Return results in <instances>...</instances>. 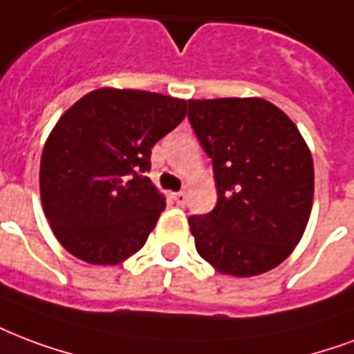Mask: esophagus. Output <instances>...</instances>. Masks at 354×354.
Instances as JSON below:
<instances>
[{
	"label": "esophagus",
	"instance_id": "34e87169",
	"mask_svg": "<svg viewBox=\"0 0 354 354\" xmlns=\"http://www.w3.org/2000/svg\"><path fill=\"white\" fill-rule=\"evenodd\" d=\"M172 198H174L178 206H183L185 201H187V195H185V191H180V193H172Z\"/></svg>",
	"mask_w": 354,
	"mask_h": 354
}]
</instances>
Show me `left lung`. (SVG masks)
<instances>
[{
  "label": "left lung",
  "instance_id": "obj_1",
  "mask_svg": "<svg viewBox=\"0 0 354 354\" xmlns=\"http://www.w3.org/2000/svg\"><path fill=\"white\" fill-rule=\"evenodd\" d=\"M212 158L217 206L189 217L196 252L221 274L267 273L295 250L314 202V161L295 122L263 98L189 100Z\"/></svg>",
  "mask_w": 354,
  "mask_h": 354
}]
</instances>
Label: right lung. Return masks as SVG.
Segmentation results:
<instances>
[{"mask_svg": "<svg viewBox=\"0 0 354 354\" xmlns=\"http://www.w3.org/2000/svg\"><path fill=\"white\" fill-rule=\"evenodd\" d=\"M187 115V102L135 88L91 91L61 115L40 158V201L53 236L93 266L139 252L165 209L145 176L150 150Z\"/></svg>", "mask_w": 354, "mask_h": 354, "instance_id": "1", "label": "right lung"}]
</instances>
